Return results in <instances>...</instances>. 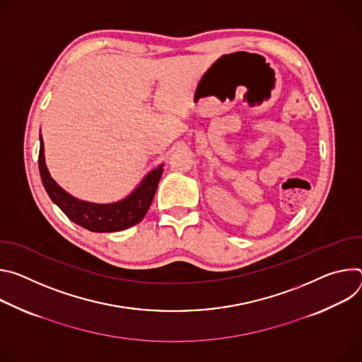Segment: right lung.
Instances as JSON below:
<instances>
[{"instance_id":"right-lung-1","label":"right lung","mask_w":362,"mask_h":362,"mask_svg":"<svg viewBox=\"0 0 362 362\" xmlns=\"http://www.w3.org/2000/svg\"><path fill=\"white\" fill-rule=\"evenodd\" d=\"M163 167L164 164H160L158 168L148 173L141 184L120 202L109 204L83 202L66 192L52 178L45 160L43 138L40 135L38 170L49 197L73 223L95 233H113L138 224L151 207L158 182L163 175Z\"/></svg>"}]
</instances>
